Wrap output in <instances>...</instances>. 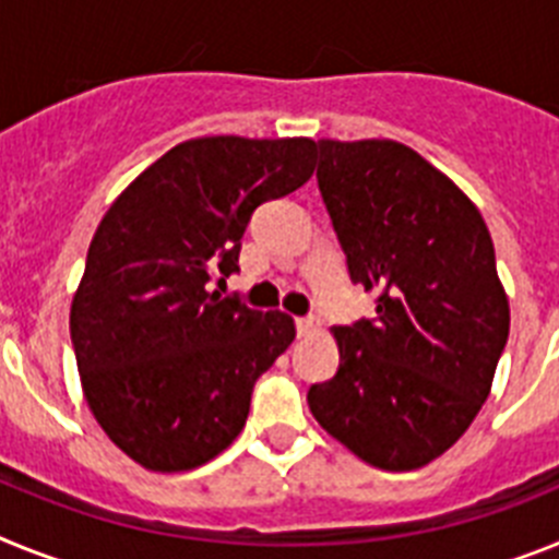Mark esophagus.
<instances>
[{
	"label": "esophagus",
	"mask_w": 559,
	"mask_h": 559,
	"mask_svg": "<svg viewBox=\"0 0 559 559\" xmlns=\"http://www.w3.org/2000/svg\"><path fill=\"white\" fill-rule=\"evenodd\" d=\"M295 329H298L300 337H309V334L320 332V320L314 314H307V318L295 320Z\"/></svg>",
	"instance_id": "34e87169"
}]
</instances>
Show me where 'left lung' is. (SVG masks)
I'll return each mask as SVG.
<instances>
[{"mask_svg": "<svg viewBox=\"0 0 559 559\" xmlns=\"http://www.w3.org/2000/svg\"><path fill=\"white\" fill-rule=\"evenodd\" d=\"M318 152L320 197L377 318L334 329L337 373L307 402L373 467H425L473 425L507 346L492 239L478 207L414 148L318 140Z\"/></svg>", "mask_w": 559, "mask_h": 559, "instance_id": "obj_1", "label": "left lung"}]
</instances>
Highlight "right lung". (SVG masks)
I'll return each mask as SVG.
<instances>
[{"label": "right lung", "instance_id": "1", "mask_svg": "<svg viewBox=\"0 0 559 559\" xmlns=\"http://www.w3.org/2000/svg\"><path fill=\"white\" fill-rule=\"evenodd\" d=\"M314 140H188L106 211L72 298L81 385L120 450L179 473L241 433L255 380L295 340L284 312L211 293L239 273L252 211L298 191Z\"/></svg>", "mask_w": 559, "mask_h": 559}]
</instances>
